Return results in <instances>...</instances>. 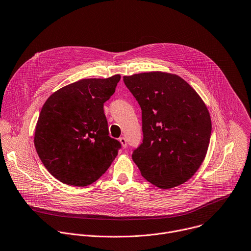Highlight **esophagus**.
<instances>
[{
    "label": "esophagus",
    "mask_w": 251,
    "mask_h": 251,
    "mask_svg": "<svg viewBox=\"0 0 251 251\" xmlns=\"http://www.w3.org/2000/svg\"><path fill=\"white\" fill-rule=\"evenodd\" d=\"M119 142L121 143V145H122L123 148H126V147H127V141H126V139H125L124 137L119 138Z\"/></svg>",
    "instance_id": "esophagus-1"
}]
</instances>
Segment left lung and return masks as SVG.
Listing matches in <instances>:
<instances>
[{"label":"left lung","instance_id":"left-lung-1","mask_svg":"<svg viewBox=\"0 0 251 251\" xmlns=\"http://www.w3.org/2000/svg\"><path fill=\"white\" fill-rule=\"evenodd\" d=\"M123 80L142 109L143 143L132 153L142 176L161 189L183 184L208 151L212 122L206 104L175 74L141 73Z\"/></svg>","mask_w":251,"mask_h":251}]
</instances>
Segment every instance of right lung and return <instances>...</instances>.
I'll use <instances>...</instances> for the list:
<instances>
[{"label": "right lung", "mask_w": 251, "mask_h": 251, "mask_svg": "<svg viewBox=\"0 0 251 251\" xmlns=\"http://www.w3.org/2000/svg\"><path fill=\"white\" fill-rule=\"evenodd\" d=\"M120 75L83 78L52 94L40 111L34 146L59 181L87 186L110 166L121 144L108 136L103 103L115 93Z\"/></svg>", "instance_id": "right-lung-1"}]
</instances>
